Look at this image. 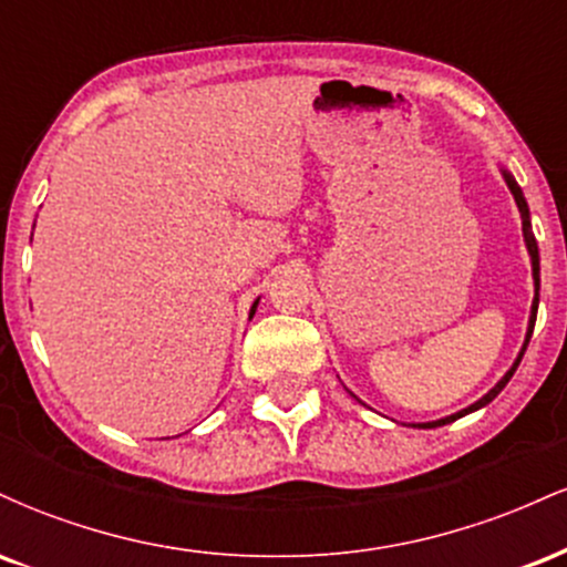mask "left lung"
<instances>
[{"label":"left lung","mask_w":567,"mask_h":567,"mask_svg":"<svg viewBox=\"0 0 567 567\" xmlns=\"http://www.w3.org/2000/svg\"><path fill=\"white\" fill-rule=\"evenodd\" d=\"M504 178H506V186H509V192L514 194V202H517V207H519V216H523V234H525V245H528V252H530V264H533V282H536V298H533V306H530V322H528V333H525V343H523V349H519V357L517 360H514V365L506 370V375L504 379H501L496 386L491 389V392H487L483 400H477L474 402V405H470V408H464V410H458V413H453V415H447V419H440V421H429V424H413V426H419V429H434V426H445V424H451V421H455V419H461V415H466V413H474V410H480V408H485L487 402H493L498 396V392L501 389L506 386V383H509V379L514 375V370H517V365H519V360H523V354H525V349H528V341H530V336H533V324H536V315H538V288H542V277H538V269H542V266H538V245H536V237H533V231H530V213H528V202H525V197H523V188L517 186V181L512 178L509 173L504 171Z\"/></svg>","instance_id":"left-lung-1"}]
</instances>
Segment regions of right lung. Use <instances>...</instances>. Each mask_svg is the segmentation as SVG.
Segmentation results:
<instances>
[{"mask_svg": "<svg viewBox=\"0 0 567 567\" xmlns=\"http://www.w3.org/2000/svg\"><path fill=\"white\" fill-rule=\"evenodd\" d=\"M256 306H258V301H256V303H252V309H250V317H252V315H256Z\"/></svg>", "mask_w": 567, "mask_h": 567, "instance_id": "obj_1", "label": "right lung"}]
</instances>
